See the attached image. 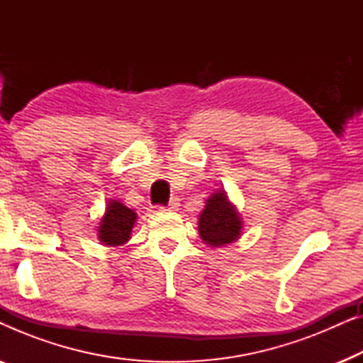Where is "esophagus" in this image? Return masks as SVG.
<instances>
[{"label":"esophagus","mask_w":363,"mask_h":363,"mask_svg":"<svg viewBox=\"0 0 363 363\" xmlns=\"http://www.w3.org/2000/svg\"><path fill=\"white\" fill-rule=\"evenodd\" d=\"M178 206H180V200H178V198H172L170 203H168L165 208H160V210L162 211H177Z\"/></svg>","instance_id":"esophagus-1"}]
</instances>
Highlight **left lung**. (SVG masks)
Returning a JSON list of instances; mask_svg holds the SVG:
<instances>
[{"instance_id":"obj_1","label":"left lung","mask_w":363,"mask_h":363,"mask_svg":"<svg viewBox=\"0 0 363 363\" xmlns=\"http://www.w3.org/2000/svg\"><path fill=\"white\" fill-rule=\"evenodd\" d=\"M242 226L245 223L240 216V211L230 201L223 188L211 193L198 216L200 238L205 241V245L211 247H221L240 240Z\"/></svg>"}]
</instances>
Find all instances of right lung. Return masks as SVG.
<instances>
[{
  "label": "right lung",
  "instance_id": "right-lung-1",
  "mask_svg": "<svg viewBox=\"0 0 363 363\" xmlns=\"http://www.w3.org/2000/svg\"><path fill=\"white\" fill-rule=\"evenodd\" d=\"M137 213L118 200H108L97 226V238L104 246L118 247L130 241Z\"/></svg>",
  "mask_w": 363,
  "mask_h": 363
}]
</instances>
